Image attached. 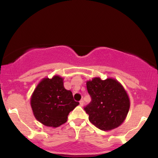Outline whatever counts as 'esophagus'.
<instances>
[{"label": "esophagus", "instance_id": "esophagus-1", "mask_svg": "<svg viewBox=\"0 0 158 158\" xmlns=\"http://www.w3.org/2000/svg\"><path fill=\"white\" fill-rule=\"evenodd\" d=\"M79 105H80V106H81V107L84 106V101H83L82 99L80 100V102H79Z\"/></svg>", "mask_w": 158, "mask_h": 158}]
</instances>
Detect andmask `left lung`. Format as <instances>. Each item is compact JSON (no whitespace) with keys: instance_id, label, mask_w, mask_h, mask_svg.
Wrapping results in <instances>:
<instances>
[{"instance_id":"obj_1","label":"left lung","mask_w":158,"mask_h":158,"mask_svg":"<svg viewBox=\"0 0 158 158\" xmlns=\"http://www.w3.org/2000/svg\"><path fill=\"white\" fill-rule=\"evenodd\" d=\"M91 102L85 110L90 122L102 131H110L124 122L130 108L126 90L117 79L94 77L86 82Z\"/></svg>"}]
</instances>
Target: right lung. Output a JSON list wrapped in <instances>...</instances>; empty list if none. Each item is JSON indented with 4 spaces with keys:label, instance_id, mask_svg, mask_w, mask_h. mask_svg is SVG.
<instances>
[{
    "label": "right lung",
    "instance_id": "add662e5",
    "mask_svg": "<svg viewBox=\"0 0 158 158\" xmlns=\"http://www.w3.org/2000/svg\"><path fill=\"white\" fill-rule=\"evenodd\" d=\"M64 79L54 76L40 81L30 98L34 117L48 127L60 126L68 121V116L79 104L73 94L64 87Z\"/></svg>",
    "mask_w": 158,
    "mask_h": 158
}]
</instances>
